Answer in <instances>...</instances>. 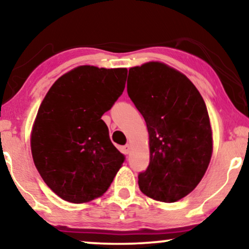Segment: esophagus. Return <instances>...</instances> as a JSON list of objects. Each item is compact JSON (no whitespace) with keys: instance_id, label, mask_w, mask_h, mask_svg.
Here are the masks:
<instances>
[{"instance_id":"1","label":"esophagus","mask_w":249,"mask_h":249,"mask_svg":"<svg viewBox=\"0 0 249 249\" xmlns=\"http://www.w3.org/2000/svg\"><path fill=\"white\" fill-rule=\"evenodd\" d=\"M130 148H131V147H130V145L127 144V145H124V147H122V151H124V154H128V153L130 152Z\"/></svg>"}]
</instances>
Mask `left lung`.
<instances>
[{
	"instance_id": "left-lung-1",
	"label": "left lung",
	"mask_w": 249,
	"mask_h": 249,
	"mask_svg": "<svg viewBox=\"0 0 249 249\" xmlns=\"http://www.w3.org/2000/svg\"><path fill=\"white\" fill-rule=\"evenodd\" d=\"M129 97L144 117L149 134V164L138 175L146 196L173 203L192 193L212 156L207 108L194 84L160 62L129 69Z\"/></svg>"
}]
</instances>
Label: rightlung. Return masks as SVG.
<instances>
[{
  "label": "right lung",
  "instance_id": "1",
  "mask_svg": "<svg viewBox=\"0 0 249 249\" xmlns=\"http://www.w3.org/2000/svg\"><path fill=\"white\" fill-rule=\"evenodd\" d=\"M124 68L81 66L60 77L40 104L32 154L44 181L70 203L103 195L124 162L102 115L124 93Z\"/></svg>",
  "mask_w": 249,
  "mask_h": 249
}]
</instances>
